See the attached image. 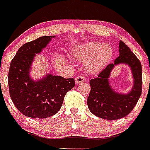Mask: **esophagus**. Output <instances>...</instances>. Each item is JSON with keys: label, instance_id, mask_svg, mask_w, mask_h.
Masks as SVG:
<instances>
[{"label": "esophagus", "instance_id": "1", "mask_svg": "<svg viewBox=\"0 0 150 150\" xmlns=\"http://www.w3.org/2000/svg\"><path fill=\"white\" fill-rule=\"evenodd\" d=\"M75 81H76V84H80V83L86 82V78L83 76H78L75 79Z\"/></svg>", "mask_w": 150, "mask_h": 150}]
</instances>
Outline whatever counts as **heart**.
I'll list each match as a JSON object with an SVG mask.
<instances>
[{
    "label": "heart",
    "mask_w": 150,
    "mask_h": 150,
    "mask_svg": "<svg viewBox=\"0 0 150 150\" xmlns=\"http://www.w3.org/2000/svg\"><path fill=\"white\" fill-rule=\"evenodd\" d=\"M113 50L108 45L91 42L79 45L74 49L73 56L78 60L86 62V70L91 74L100 71L109 62Z\"/></svg>",
    "instance_id": "b5f03b06"
}]
</instances>
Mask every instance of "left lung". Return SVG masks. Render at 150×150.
I'll list each match as a JSON object with an SVG mask.
<instances>
[{"instance_id": "left-lung-1", "label": "left lung", "mask_w": 150, "mask_h": 150, "mask_svg": "<svg viewBox=\"0 0 150 150\" xmlns=\"http://www.w3.org/2000/svg\"><path fill=\"white\" fill-rule=\"evenodd\" d=\"M120 56L114 63L107 65L98 76L90 80L91 91L87 100L92 114L108 120L120 119L128 115L135 106L142 92V68L141 62L122 41L119 43ZM125 64L130 68L134 84L127 94L115 92L109 82L110 72L117 64Z\"/></svg>"}]
</instances>
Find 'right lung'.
I'll return each instance as SVG.
<instances>
[{
	"label": "right lung",
	"instance_id": "1",
	"mask_svg": "<svg viewBox=\"0 0 150 150\" xmlns=\"http://www.w3.org/2000/svg\"><path fill=\"white\" fill-rule=\"evenodd\" d=\"M55 35L39 37L22 45L12 59L8 75L9 94L19 112L33 118H47L59 111L65 94L75 86L74 78L47 74L38 80L30 76L35 54H38Z\"/></svg>",
	"mask_w": 150,
	"mask_h": 150
}]
</instances>
